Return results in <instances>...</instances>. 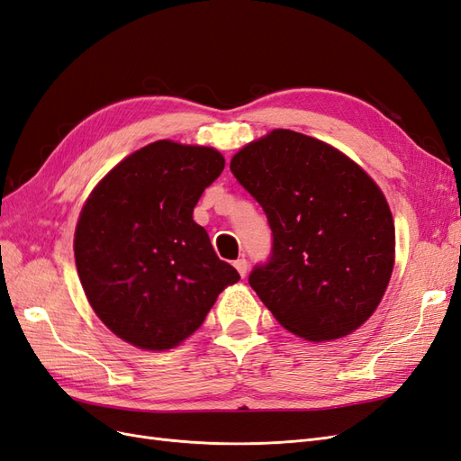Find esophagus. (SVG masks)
<instances>
[{
    "label": "esophagus",
    "instance_id": "34e87169",
    "mask_svg": "<svg viewBox=\"0 0 461 461\" xmlns=\"http://www.w3.org/2000/svg\"><path fill=\"white\" fill-rule=\"evenodd\" d=\"M234 267H236V271L240 273V276H246V273H248V261L244 258H239V259L234 261Z\"/></svg>",
    "mask_w": 461,
    "mask_h": 461
}]
</instances>
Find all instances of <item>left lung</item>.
I'll list each match as a JSON object with an SVG mask.
<instances>
[{
  "label": "left lung",
  "instance_id": "8db88e82",
  "mask_svg": "<svg viewBox=\"0 0 461 461\" xmlns=\"http://www.w3.org/2000/svg\"><path fill=\"white\" fill-rule=\"evenodd\" d=\"M267 215L273 248L249 286L286 330L323 342L373 315L394 267V221L357 163L317 138L276 129L230 161Z\"/></svg>",
  "mask_w": 461,
  "mask_h": 461
}]
</instances>
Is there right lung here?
<instances>
[{"label": "right lung", "mask_w": 461, "mask_h": 461, "mask_svg": "<svg viewBox=\"0 0 461 461\" xmlns=\"http://www.w3.org/2000/svg\"><path fill=\"white\" fill-rule=\"evenodd\" d=\"M225 169L215 148L148 144L115 165L82 207L75 261L95 315L142 350H169L239 283L192 213Z\"/></svg>", "instance_id": "1"}]
</instances>
